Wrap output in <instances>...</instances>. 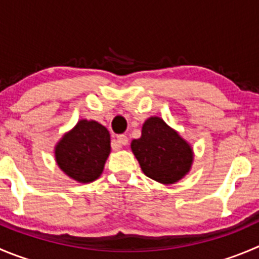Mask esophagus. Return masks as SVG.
I'll use <instances>...</instances> for the list:
<instances>
[{
  "mask_svg": "<svg viewBox=\"0 0 259 259\" xmlns=\"http://www.w3.org/2000/svg\"><path fill=\"white\" fill-rule=\"evenodd\" d=\"M128 144V137L124 136V135H119V136L115 139L114 144H113V149L119 150L122 149V146H125Z\"/></svg>",
  "mask_w": 259,
  "mask_h": 259,
  "instance_id": "esophagus-1",
  "label": "esophagus"
}]
</instances>
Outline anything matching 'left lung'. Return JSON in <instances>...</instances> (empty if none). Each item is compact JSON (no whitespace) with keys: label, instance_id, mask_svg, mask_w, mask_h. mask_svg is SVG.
<instances>
[{"label":"left lung","instance_id":"left-lung-1","mask_svg":"<svg viewBox=\"0 0 259 259\" xmlns=\"http://www.w3.org/2000/svg\"><path fill=\"white\" fill-rule=\"evenodd\" d=\"M131 149L145 176L162 184L181 181L193 162L191 145L159 117L145 120L141 137L131 142Z\"/></svg>","mask_w":259,"mask_h":259}]
</instances>
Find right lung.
I'll return each mask as SVG.
<instances>
[{
	"mask_svg": "<svg viewBox=\"0 0 259 259\" xmlns=\"http://www.w3.org/2000/svg\"><path fill=\"white\" fill-rule=\"evenodd\" d=\"M109 154V131L100 123L88 119L78 120L54 149L61 170L80 183L99 178Z\"/></svg>",
	"mask_w": 259,
	"mask_h": 259,
	"instance_id": "obj_1",
	"label": "right lung"
}]
</instances>
